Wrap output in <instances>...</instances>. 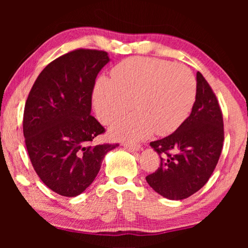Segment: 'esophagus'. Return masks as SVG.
Listing matches in <instances>:
<instances>
[{"label": "esophagus", "instance_id": "esophagus-1", "mask_svg": "<svg viewBox=\"0 0 248 248\" xmlns=\"http://www.w3.org/2000/svg\"><path fill=\"white\" fill-rule=\"evenodd\" d=\"M123 147H124L125 149H127V150L131 151V152L140 151L141 149H142L141 145H139V144H130V143H124Z\"/></svg>", "mask_w": 248, "mask_h": 248}]
</instances>
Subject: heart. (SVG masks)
I'll return each instance as SVG.
<instances>
[{
  "label": "heart",
  "instance_id": "1",
  "mask_svg": "<svg viewBox=\"0 0 248 248\" xmlns=\"http://www.w3.org/2000/svg\"><path fill=\"white\" fill-rule=\"evenodd\" d=\"M196 96V80L187 66L155 57H130L111 70V80L94 84L93 106L104 124L117 121L110 135L122 141L167 135L188 116Z\"/></svg>",
  "mask_w": 248,
  "mask_h": 248
}]
</instances>
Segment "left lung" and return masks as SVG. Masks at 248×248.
<instances>
[{"instance_id": "left-lung-1", "label": "left lung", "mask_w": 248, "mask_h": 248, "mask_svg": "<svg viewBox=\"0 0 248 248\" xmlns=\"http://www.w3.org/2000/svg\"><path fill=\"white\" fill-rule=\"evenodd\" d=\"M223 118L218 99L208 81L196 73V96L192 113L168 137L150 142L160 155L148 184L169 200L188 198L211 177L221 155Z\"/></svg>"}]
</instances>
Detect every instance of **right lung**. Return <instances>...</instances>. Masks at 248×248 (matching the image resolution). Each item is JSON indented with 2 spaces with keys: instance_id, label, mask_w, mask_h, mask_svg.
I'll return each mask as SVG.
<instances>
[{
  "instance_id": "1",
  "label": "right lung",
  "mask_w": 248,
  "mask_h": 248,
  "mask_svg": "<svg viewBox=\"0 0 248 248\" xmlns=\"http://www.w3.org/2000/svg\"><path fill=\"white\" fill-rule=\"evenodd\" d=\"M109 62L104 50L79 48L50 62L37 78L23 111V137L32 167L63 196L82 193L116 144L93 145L105 128L91 113L96 78Z\"/></svg>"
}]
</instances>
